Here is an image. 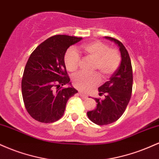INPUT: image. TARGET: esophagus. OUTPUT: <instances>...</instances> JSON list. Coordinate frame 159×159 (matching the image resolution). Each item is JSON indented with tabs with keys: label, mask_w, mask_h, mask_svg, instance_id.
Returning <instances> with one entry per match:
<instances>
[{
	"label": "esophagus",
	"mask_w": 159,
	"mask_h": 159,
	"mask_svg": "<svg viewBox=\"0 0 159 159\" xmlns=\"http://www.w3.org/2000/svg\"><path fill=\"white\" fill-rule=\"evenodd\" d=\"M79 94H80V96H81V97H83V98H87V95H86L85 93H82L81 91H79Z\"/></svg>",
	"instance_id": "34e87169"
}]
</instances>
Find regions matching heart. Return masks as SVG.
Instances as JSON below:
<instances>
[{
	"mask_svg": "<svg viewBox=\"0 0 159 159\" xmlns=\"http://www.w3.org/2000/svg\"><path fill=\"white\" fill-rule=\"evenodd\" d=\"M81 50L88 57L95 61V69H98L103 77L107 78L116 72L121 62L120 53L114 48H109L108 45L100 41H92L81 45ZM79 54L74 48L67 51L64 56V62L69 72H75L80 64ZM73 84L81 90H88L100 83L98 74L87 75L78 73L73 77Z\"/></svg>",
	"mask_w": 159,
	"mask_h": 159,
	"instance_id": "heart-1",
	"label": "heart"
}]
</instances>
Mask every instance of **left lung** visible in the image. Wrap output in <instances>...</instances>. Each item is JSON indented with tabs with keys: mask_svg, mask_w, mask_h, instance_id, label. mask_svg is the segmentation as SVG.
Returning a JSON list of instances; mask_svg holds the SVG:
<instances>
[{
	"mask_svg": "<svg viewBox=\"0 0 159 159\" xmlns=\"http://www.w3.org/2000/svg\"><path fill=\"white\" fill-rule=\"evenodd\" d=\"M104 38L119 47L121 63L110 80L98 87L99 95L106 94L105 99L95 98L96 107L87 113L91 121L100 125L114 123L123 115L130 101L133 84L132 63L126 48L117 39L109 36Z\"/></svg>",
	"mask_w": 159,
	"mask_h": 159,
	"instance_id": "1",
	"label": "left lung"
}]
</instances>
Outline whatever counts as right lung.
<instances>
[{"instance_id":"right-lung-1","label":"right lung","mask_w":159,"mask_h":159,"mask_svg":"<svg viewBox=\"0 0 159 159\" xmlns=\"http://www.w3.org/2000/svg\"><path fill=\"white\" fill-rule=\"evenodd\" d=\"M81 39L53 36L30 54L21 80V93L25 108L34 120L50 123L61 119L68 99L78 93L67 75L64 56L69 46ZM66 84L70 87L62 89Z\"/></svg>"}]
</instances>
